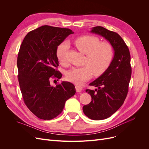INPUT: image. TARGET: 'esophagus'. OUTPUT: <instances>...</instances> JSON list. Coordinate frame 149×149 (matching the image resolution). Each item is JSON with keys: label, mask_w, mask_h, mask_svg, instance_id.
I'll use <instances>...</instances> for the list:
<instances>
[{"label": "esophagus", "mask_w": 149, "mask_h": 149, "mask_svg": "<svg viewBox=\"0 0 149 149\" xmlns=\"http://www.w3.org/2000/svg\"><path fill=\"white\" fill-rule=\"evenodd\" d=\"M75 88H76V91L77 92H81L83 90V87L79 85H76Z\"/></svg>", "instance_id": "obj_1"}]
</instances>
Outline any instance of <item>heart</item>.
Masks as SVG:
<instances>
[{"label": "heart", "mask_w": 149, "mask_h": 149, "mask_svg": "<svg viewBox=\"0 0 149 149\" xmlns=\"http://www.w3.org/2000/svg\"><path fill=\"white\" fill-rule=\"evenodd\" d=\"M74 44L79 50L86 55L84 63L81 67H74L66 73L69 81L81 84L88 81L93 74L100 76L108 69L113 59L114 50L107 42H100L97 37L85 35L75 40ZM68 45L61 43L56 49V55L61 63H65Z\"/></svg>", "instance_id": "b5f03b06"}]
</instances>
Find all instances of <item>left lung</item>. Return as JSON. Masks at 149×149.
<instances>
[{
    "label": "left lung",
    "instance_id": "left-lung-1",
    "mask_svg": "<svg viewBox=\"0 0 149 149\" xmlns=\"http://www.w3.org/2000/svg\"><path fill=\"white\" fill-rule=\"evenodd\" d=\"M90 32L107 40L114 52L108 69L89 84L97 89L86 90L92 101L83 106V112L89 119L97 120L108 118L123 104L128 93L132 70L129 49L118 33L101 26H94Z\"/></svg>",
    "mask_w": 149,
    "mask_h": 149
}]
</instances>
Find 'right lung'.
Segmentation results:
<instances>
[{
	"instance_id": "1",
	"label": "right lung",
	"mask_w": 149,
	"mask_h": 149,
	"mask_svg": "<svg viewBox=\"0 0 149 149\" xmlns=\"http://www.w3.org/2000/svg\"><path fill=\"white\" fill-rule=\"evenodd\" d=\"M73 31L48 25L29 32L17 57L19 82L24 102L38 118L50 120L61 113L65 102L74 95V84L62 81L53 86L51 78L62 76L58 66V47Z\"/></svg>"
}]
</instances>
